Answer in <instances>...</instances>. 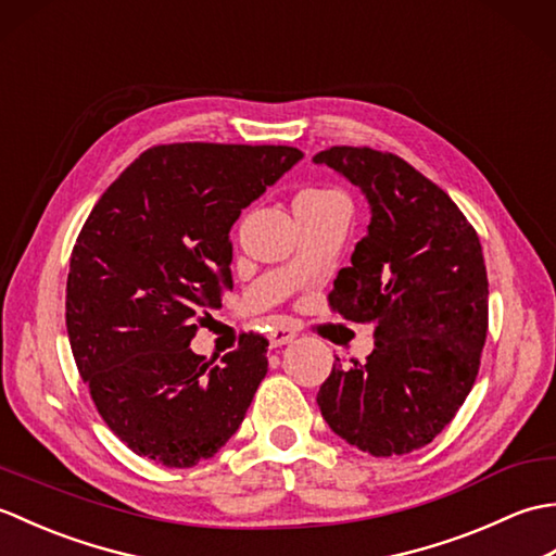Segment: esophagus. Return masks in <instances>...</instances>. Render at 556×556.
<instances>
[{"instance_id":"1","label":"esophagus","mask_w":556,"mask_h":556,"mask_svg":"<svg viewBox=\"0 0 556 556\" xmlns=\"http://www.w3.org/2000/svg\"><path fill=\"white\" fill-rule=\"evenodd\" d=\"M293 339H296V329L285 327V325H277V327H271V332H269V346L271 349L285 346V344H291Z\"/></svg>"}]
</instances>
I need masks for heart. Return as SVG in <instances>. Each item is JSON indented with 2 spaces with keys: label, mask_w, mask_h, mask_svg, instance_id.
Listing matches in <instances>:
<instances>
[{
  "label": "heart",
  "mask_w": 556,
  "mask_h": 556,
  "mask_svg": "<svg viewBox=\"0 0 556 556\" xmlns=\"http://www.w3.org/2000/svg\"><path fill=\"white\" fill-rule=\"evenodd\" d=\"M337 193L332 191H323V188H308V191H301L296 195V203L293 205H301V203H315V200H325V198H332Z\"/></svg>",
  "instance_id": "heart-1"
}]
</instances>
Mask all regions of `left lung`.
Instances as JSON below:
<instances>
[{
    "instance_id": "obj_1",
    "label": "left lung",
    "mask_w": 556,
    "mask_h": 556,
    "mask_svg": "<svg viewBox=\"0 0 556 556\" xmlns=\"http://www.w3.org/2000/svg\"><path fill=\"white\" fill-rule=\"evenodd\" d=\"M313 162L368 198V233L329 303L375 327L370 356L332 365L317 406L361 452L408 454L452 422L478 377L490 293L480 239L440 186L392 152L337 146Z\"/></svg>"
}]
</instances>
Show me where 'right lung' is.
I'll return each mask as SVG.
<instances>
[{
  "label": "right lung",
  "mask_w": 556,
  "mask_h": 556,
  "mask_svg": "<svg viewBox=\"0 0 556 556\" xmlns=\"http://www.w3.org/2000/svg\"><path fill=\"white\" fill-rule=\"evenodd\" d=\"M301 157L289 146L150 148L83 224L66 281L71 351L102 420L138 456L191 468L243 422L267 339L243 334L215 368L188 344L233 287V222Z\"/></svg>",
  "instance_id": "1"
}]
</instances>
